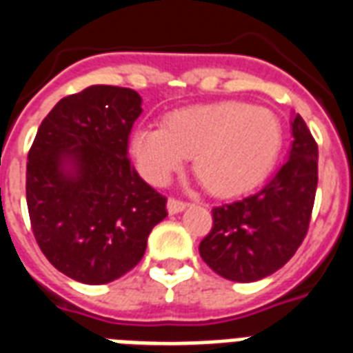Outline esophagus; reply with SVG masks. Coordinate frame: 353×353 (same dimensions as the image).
<instances>
[{
  "mask_svg": "<svg viewBox=\"0 0 353 353\" xmlns=\"http://www.w3.org/2000/svg\"><path fill=\"white\" fill-rule=\"evenodd\" d=\"M187 201H181V200H176V198H170L168 200V203H166V207H168V212L170 214H177V212H181L187 209Z\"/></svg>",
  "mask_w": 353,
  "mask_h": 353,
  "instance_id": "34e87169",
  "label": "esophagus"
}]
</instances>
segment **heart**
I'll list each match as a JSON object with an SVG mask.
<instances>
[{
    "label": "heart",
    "mask_w": 353,
    "mask_h": 353,
    "mask_svg": "<svg viewBox=\"0 0 353 353\" xmlns=\"http://www.w3.org/2000/svg\"><path fill=\"white\" fill-rule=\"evenodd\" d=\"M283 144L279 118L246 101L194 105L166 114L163 128L137 129L131 152L144 176L165 183L194 157V174L216 196L254 188L272 168Z\"/></svg>",
    "instance_id": "1"
}]
</instances>
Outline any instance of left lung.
I'll return each instance as SVG.
<instances>
[{
	"label": "left lung",
	"mask_w": 353,
	"mask_h": 353,
	"mask_svg": "<svg viewBox=\"0 0 353 353\" xmlns=\"http://www.w3.org/2000/svg\"><path fill=\"white\" fill-rule=\"evenodd\" d=\"M289 161L254 194L212 209V228L200 242L209 268L231 281L252 283L279 270L309 230L319 148L300 114H292Z\"/></svg>",
	"instance_id": "obj_1"
}]
</instances>
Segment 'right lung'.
<instances>
[{
	"label": "right lung",
	"instance_id": "right-lung-1",
	"mask_svg": "<svg viewBox=\"0 0 353 353\" xmlns=\"http://www.w3.org/2000/svg\"><path fill=\"white\" fill-rule=\"evenodd\" d=\"M142 112L131 88L92 85L59 101L27 155L26 196L34 239L64 276L111 283L139 265L166 198L128 159Z\"/></svg>",
	"mask_w": 353,
	"mask_h": 353
}]
</instances>
